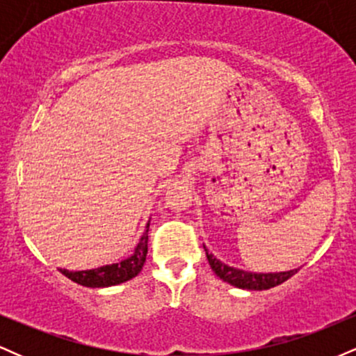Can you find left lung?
<instances>
[{
	"label": "left lung",
	"mask_w": 356,
	"mask_h": 356,
	"mask_svg": "<svg viewBox=\"0 0 356 356\" xmlns=\"http://www.w3.org/2000/svg\"><path fill=\"white\" fill-rule=\"evenodd\" d=\"M206 249V246H204ZM207 261H209V266L212 271L218 275L220 280L229 283L231 286L241 289H249V291H263V289L275 288V286L284 283L286 280H289L293 275H296L300 271V268L289 269V271H280V273H254V271H244V269H238L229 264L222 263L218 259L214 254H211L206 249Z\"/></svg>",
	"instance_id": "8db88e82"
}]
</instances>
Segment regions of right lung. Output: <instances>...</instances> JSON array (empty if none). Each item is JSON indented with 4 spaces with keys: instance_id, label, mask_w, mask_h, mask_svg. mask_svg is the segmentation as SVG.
I'll return each instance as SVG.
<instances>
[{
    "instance_id": "add662e5",
    "label": "right lung",
    "mask_w": 356,
    "mask_h": 356,
    "mask_svg": "<svg viewBox=\"0 0 356 356\" xmlns=\"http://www.w3.org/2000/svg\"><path fill=\"white\" fill-rule=\"evenodd\" d=\"M149 226L150 219L147 220L145 231L142 232L137 246L134 248V252L125 259L118 261L113 264H105V266L85 269V271H68L61 269L60 273L72 280L73 283L87 286V288H108V286H117L120 283L136 277L142 271V266L147 257V243H149Z\"/></svg>"
}]
</instances>
